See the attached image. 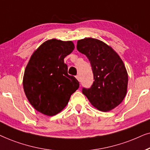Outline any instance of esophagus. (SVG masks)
I'll use <instances>...</instances> for the list:
<instances>
[{"mask_svg":"<svg viewBox=\"0 0 150 150\" xmlns=\"http://www.w3.org/2000/svg\"><path fill=\"white\" fill-rule=\"evenodd\" d=\"M76 78H77V80H78L79 81H80V78H79V75H77Z\"/></svg>","mask_w":150,"mask_h":150,"instance_id":"obj_1","label":"esophagus"}]
</instances>
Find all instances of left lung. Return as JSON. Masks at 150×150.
<instances>
[{"label":"left lung","mask_w":150,"mask_h":150,"mask_svg":"<svg viewBox=\"0 0 150 150\" xmlns=\"http://www.w3.org/2000/svg\"><path fill=\"white\" fill-rule=\"evenodd\" d=\"M77 49L89 59L94 81L82 93L99 110L107 112L122 102L127 93L128 77L120 57L110 47L99 40L77 41Z\"/></svg>","instance_id":"8db88e82"}]
</instances>
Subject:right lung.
Masks as SVG:
<instances>
[{
  "instance_id": "1",
  "label": "right lung",
  "mask_w": 150,
  "mask_h": 150,
  "mask_svg": "<svg viewBox=\"0 0 150 150\" xmlns=\"http://www.w3.org/2000/svg\"><path fill=\"white\" fill-rule=\"evenodd\" d=\"M71 41H46L31 55L25 69L23 88L34 108L53 116L64 108L79 83L68 74L64 59L74 50Z\"/></svg>"
}]
</instances>
